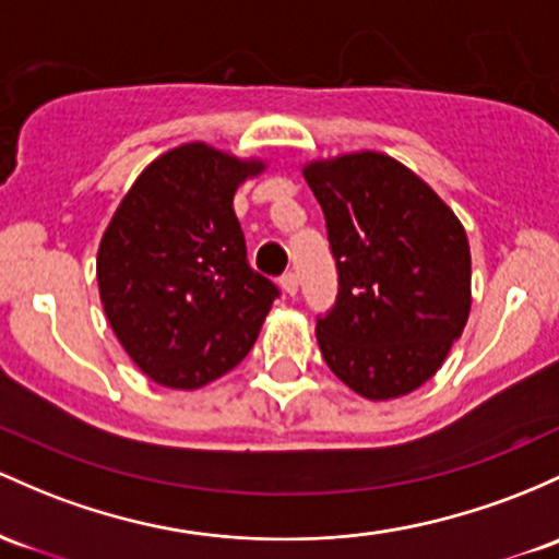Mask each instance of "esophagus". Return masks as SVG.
I'll use <instances>...</instances> for the list:
<instances>
[{
  "label": "esophagus",
  "mask_w": 559,
  "mask_h": 559,
  "mask_svg": "<svg viewBox=\"0 0 559 559\" xmlns=\"http://www.w3.org/2000/svg\"><path fill=\"white\" fill-rule=\"evenodd\" d=\"M281 286H284V292L289 294V297H294V294H297V289H299V278H297V273H284L281 275Z\"/></svg>",
  "instance_id": "1"
}]
</instances>
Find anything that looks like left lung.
<instances>
[{
  "mask_svg": "<svg viewBox=\"0 0 559 559\" xmlns=\"http://www.w3.org/2000/svg\"><path fill=\"white\" fill-rule=\"evenodd\" d=\"M336 299L318 316L323 360L369 401L414 392L443 366L469 316V243L449 206L382 153L318 162Z\"/></svg>",
  "mask_w": 559,
  "mask_h": 559,
  "instance_id": "left-lung-1",
  "label": "left lung"
}]
</instances>
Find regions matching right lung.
Instances as JSON below:
<instances>
[{"label":"right lung","mask_w":559,"mask_h":559,"mask_svg":"<svg viewBox=\"0 0 559 559\" xmlns=\"http://www.w3.org/2000/svg\"><path fill=\"white\" fill-rule=\"evenodd\" d=\"M260 169L204 143L180 145L134 180L103 236V310L138 369L164 388H204L241 364L281 297L249 265L233 212L238 182Z\"/></svg>","instance_id":"right-lung-1"}]
</instances>
